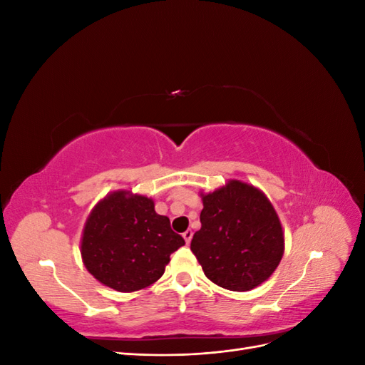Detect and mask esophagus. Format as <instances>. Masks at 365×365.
Returning <instances> with one entry per match:
<instances>
[{"label":"esophagus","instance_id":"34e87169","mask_svg":"<svg viewBox=\"0 0 365 365\" xmlns=\"http://www.w3.org/2000/svg\"><path fill=\"white\" fill-rule=\"evenodd\" d=\"M192 236H193V231L192 230H187V231H184V233H182V237H184V240L187 242V244H190Z\"/></svg>","mask_w":365,"mask_h":365}]
</instances>
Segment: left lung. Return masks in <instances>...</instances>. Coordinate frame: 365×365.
Instances as JSON below:
<instances>
[{"mask_svg":"<svg viewBox=\"0 0 365 365\" xmlns=\"http://www.w3.org/2000/svg\"><path fill=\"white\" fill-rule=\"evenodd\" d=\"M201 230L190 250L220 288L250 291L279 267L284 237L277 213L259 189L236 180L202 195Z\"/></svg>","mask_w":365,"mask_h":365,"instance_id":"obj_1","label":"left lung"}]
</instances>
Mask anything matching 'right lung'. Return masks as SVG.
Returning a JSON list of instances; mask_svg holds the SVG:
<instances>
[{
  "label": "right lung",
  "instance_id": "1",
  "mask_svg": "<svg viewBox=\"0 0 365 365\" xmlns=\"http://www.w3.org/2000/svg\"><path fill=\"white\" fill-rule=\"evenodd\" d=\"M153 201L129 192H114L98 202L82 236L86 269L108 288L132 292L148 288L185 242L157 215Z\"/></svg>",
  "mask_w": 365,
  "mask_h": 365
}]
</instances>
